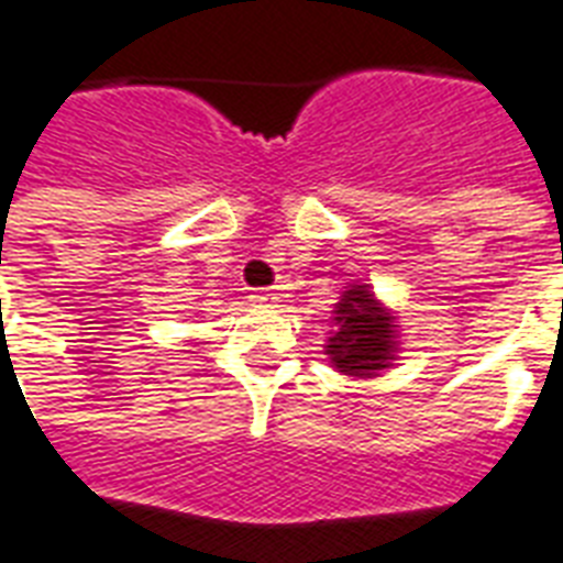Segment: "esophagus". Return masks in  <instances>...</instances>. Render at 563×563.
I'll list each match as a JSON object with an SVG mask.
<instances>
[{
  "instance_id": "1",
  "label": "esophagus",
  "mask_w": 563,
  "mask_h": 563,
  "mask_svg": "<svg viewBox=\"0 0 563 563\" xmlns=\"http://www.w3.org/2000/svg\"><path fill=\"white\" fill-rule=\"evenodd\" d=\"M251 300L256 307H277V291H256L251 295Z\"/></svg>"
}]
</instances>
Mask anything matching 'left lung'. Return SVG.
<instances>
[{
  "label": "left lung",
  "instance_id": "8db88e82",
  "mask_svg": "<svg viewBox=\"0 0 563 563\" xmlns=\"http://www.w3.org/2000/svg\"><path fill=\"white\" fill-rule=\"evenodd\" d=\"M396 316L375 298L368 283H351L333 307V333L324 354L342 375L372 377L396 360Z\"/></svg>",
  "mask_w": 563,
  "mask_h": 563
}]
</instances>
